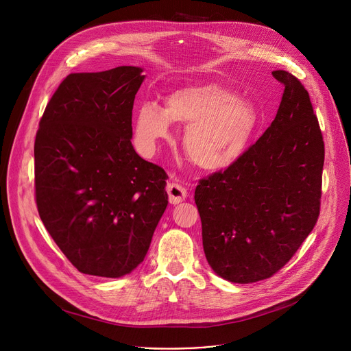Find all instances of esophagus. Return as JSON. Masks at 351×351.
Segmentation results:
<instances>
[{
    "label": "esophagus",
    "instance_id": "esophagus-1",
    "mask_svg": "<svg viewBox=\"0 0 351 351\" xmlns=\"http://www.w3.org/2000/svg\"><path fill=\"white\" fill-rule=\"evenodd\" d=\"M167 192H168V196H169V203L171 204H179L182 202H184L186 196H187V192L186 189L179 184V183H168L167 186Z\"/></svg>",
    "mask_w": 351,
    "mask_h": 351
}]
</instances>
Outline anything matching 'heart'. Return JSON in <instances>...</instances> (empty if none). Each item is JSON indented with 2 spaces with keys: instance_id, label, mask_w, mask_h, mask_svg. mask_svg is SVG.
Instances as JSON below:
<instances>
[{
  "instance_id": "obj_1",
  "label": "heart",
  "mask_w": 351,
  "mask_h": 351,
  "mask_svg": "<svg viewBox=\"0 0 351 351\" xmlns=\"http://www.w3.org/2000/svg\"><path fill=\"white\" fill-rule=\"evenodd\" d=\"M172 121L186 124L184 151L195 165L219 172L238 164L256 134L261 114L247 99L217 82L183 86L165 99L138 108L134 132L138 144L152 154L172 136Z\"/></svg>"
}]
</instances>
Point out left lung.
I'll use <instances>...</instances> for the list:
<instances>
[{
	"instance_id": "obj_1",
	"label": "left lung",
	"mask_w": 351,
	"mask_h": 351,
	"mask_svg": "<svg viewBox=\"0 0 351 351\" xmlns=\"http://www.w3.org/2000/svg\"><path fill=\"white\" fill-rule=\"evenodd\" d=\"M274 120L241 161L202 179L195 202L206 259L224 280L271 277L313 230L321 206L325 144L309 93L290 73Z\"/></svg>"
}]
</instances>
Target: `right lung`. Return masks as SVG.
Returning a JSON list of instances; mask_svg holds the SVG:
<instances>
[{
	"instance_id": "add662e5",
	"label": "right lung",
	"mask_w": 351,
	"mask_h": 351,
	"mask_svg": "<svg viewBox=\"0 0 351 351\" xmlns=\"http://www.w3.org/2000/svg\"><path fill=\"white\" fill-rule=\"evenodd\" d=\"M141 67L70 74L35 140L36 204L66 258L90 276L119 278L145 258L167 206V173L132 144Z\"/></svg>"
}]
</instances>
